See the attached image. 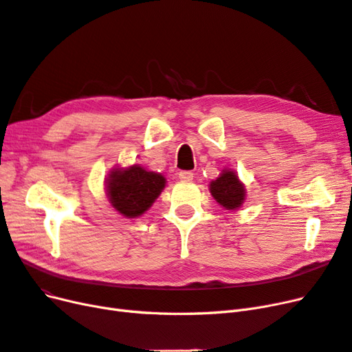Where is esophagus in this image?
Instances as JSON below:
<instances>
[{"label": "esophagus", "instance_id": "1", "mask_svg": "<svg viewBox=\"0 0 352 352\" xmlns=\"http://www.w3.org/2000/svg\"><path fill=\"white\" fill-rule=\"evenodd\" d=\"M178 178H179V181H184V183H190V181L192 179V173H190V171H181L178 174Z\"/></svg>", "mask_w": 352, "mask_h": 352}]
</instances>
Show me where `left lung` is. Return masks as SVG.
Instances as JSON below:
<instances>
[{
	"mask_svg": "<svg viewBox=\"0 0 352 352\" xmlns=\"http://www.w3.org/2000/svg\"><path fill=\"white\" fill-rule=\"evenodd\" d=\"M209 191L212 197L226 210H236L245 200V186L232 169H222L218 178L210 181Z\"/></svg>",
	"mask_w": 352,
	"mask_h": 352,
	"instance_id": "1",
	"label": "left lung"
}]
</instances>
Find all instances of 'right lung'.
<instances>
[{"label":"right lung","instance_id":"right-lung-1","mask_svg":"<svg viewBox=\"0 0 352 352\" xmlns=\"http://www.w3.org/2000/svg\"><path fill=\"white\" fill-rule=\"evenodd\" d=\"M166 178L143 166H114L105 178L107 197L124 218H139L149 210L165 188Z\"/></svg>","mask_w":352,"mask_h":352}]
</instances>
